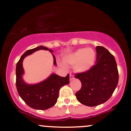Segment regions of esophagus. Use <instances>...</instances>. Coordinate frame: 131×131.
Here are the masks:
<instances>
[{
    "mask_svg": "<svg viewBox=\"0 0 131 131\" xmlns=\"http://www.w3.org/2000/svg\"><path fill=\"white\" fill-rule=\"evenodd\" d=\"M73 79H74V77H73V75H72V73H70V80H73Z\"/></svg>",
    "mask_w": 131,
    "mask_h": 131,
    "instance_id": "esophagus-1",
    "label": "esophagus"
}]
</instances>
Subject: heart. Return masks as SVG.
I'll list each match as a JSON object with an SVG mask.
<instances>
[{"label": "heart", "mask_w": 131, "mask_h": 131, "mask_svg": "<svg viewBox=\"0 0 131 131\" xmlns=\"http://www.w3.org/2000/svg\"><path fill=\"white\" fill-rule=\"evenodd\" d=\"M96 61V53L90 47L81 48L64 58L66 63L74 65V70L77 72H85L94 66Z\"/></svg>", "instance_id": "obj_1"}]
</instances>
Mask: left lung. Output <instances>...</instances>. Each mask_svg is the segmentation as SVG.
Returning a JSON list of instances; mask_svg holds the SVG:
<instances>
[{"mask_svg": "<svg viewBox=\"0 0 131 131\" xmlns=\"http://www.w3.org/2000/svg\"><path fill=\"white\" fill-rule=\"evenodd\" d=\"M95 64L87 72L75 74L82 83L75 93L82 104L95 106L108 101L118 82V72L114 56L104 47L97 46Z\"/></svg>", "mask_w": 131, "mask_h": 131, "instance_id": "obj_1", "label": "left lung"}]
</instances>
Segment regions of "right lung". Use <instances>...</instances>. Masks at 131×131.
<instances>
[{"label": "right lung", "instance_id": "right-lung-1", "mask_svg": "<svg viewBox=\"0 0 131 131\" xmlns=\"http://www.w3.org/2000/svg\"><path fill=\"white\" fill-rule=\"evenodd\" d=\"M40 49L49 50L52 52V50L43 46H39L26 51L16 64V85L19 96L28 106L36 110H47L56 103L60 88L69 84V74L65 77L52 74L48 79L38 84L28 85L25 84L22 79V75L24 72L22 65L23 59L28 55ZM52 56L54 64L56 65V59L54 55Z\"/></svg>", "mask_w": 131, "mask_h": 131}]
</instances>
